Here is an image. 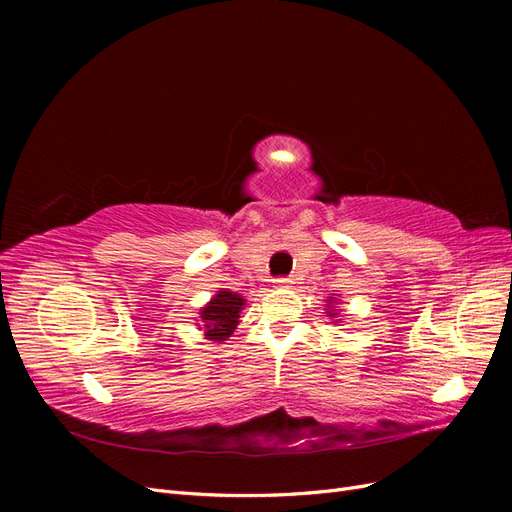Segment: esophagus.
Instances as JSON below:
<instances>
[{
  "instance_id": "esophagus-1",
  "label": "esophagus",
  "mask_w": 512,
  "mask_h": 512,
  "mask_svg": "<svg viewBox=\"0 0 512 512\" xmlns=\"http://www.w3.org/2000/svg\"><path fill=\"white\" fill-rule=\"evenodd\" d=\"M275 286H277V288L292 286V280H288V277H280V280H275Z\"/></svg>"
}]
</instances>
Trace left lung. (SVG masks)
<instances>
[{"label": "left lung", "mask_w": 512, "mask_h": 512, "mask_svg": "<svg viewBox=\"0 0 512 512\" xmlns=\"http://www.w3.org/2000/svg\"><path fill=\"white\" fill-rule=\"evenodd\" d=\"M337 303H339V297H329V299H327V316H329L331 320H335V322H342L344 316H339V312L335 309Z\"/></svg>", "instance_id": "8db88e82"}]
</instances>
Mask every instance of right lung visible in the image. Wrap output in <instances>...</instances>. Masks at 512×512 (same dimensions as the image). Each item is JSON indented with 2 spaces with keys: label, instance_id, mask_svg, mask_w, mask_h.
I'll return each mask as SVG.
<instances>
[{
  "label": "right lung",
  "instance_id": "add662e5",
  "mask_svg": "<svg viewBox=\"0 0 512 512\" xmlns=\"http://www.w3.org/2000/svg\"><path fill=\"white\" fill-rule=\"evenodd\" d=\"M243 307L245 299L241 294L228 288H220L205 307H200V322H196V327L198 331L205 333V339H211V342H226L241 322Z\"/></svg>",
  "mask_w": 512,
  "mask_h": 512
}]
</instances>
